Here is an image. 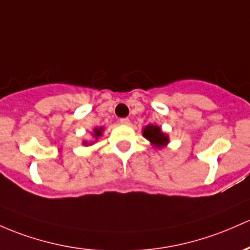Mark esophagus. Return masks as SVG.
<instances>
[{"label": "esophagus", "mask_w": 250, "mask_h": 250, "mask_svg": "<svg viewBox=\"0 0 250 250\" xmlns=\"http://www.w3.org/2000/svg\"><path fill=\"white\" fill-rule=\"evenodd\" d=\"M120 123H121V125H128L130 123V121H129V119H127V117H125V119H121L120 120Z\"/></svg>", "instance_id": "esophagus-1"}]
</instances>
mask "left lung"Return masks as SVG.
I'll return each mask as SVG.
<instances>
[{"instance_id":"obj_1","label":"left lung","mask_w":250,"mask_h":250,"mask_svg":"<svg viewBox=\"0 0 250 250\" xmlns=\"http://www.w3.org/2000/svg\"><path fill=\"white\" fill-rule=\"evenodd\" d=\"M142 135L149 141L153 147L161 149L169 144V136L167 133H164L161 127L156 125H148L142 129Z\"/></svg>"}]
</instances>
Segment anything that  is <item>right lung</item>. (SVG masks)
<instances>
[{
  "mask_svg": "<svg viewBox=\"0 0 250 250\" xmlns=\"http://www.w3.org/2000/svg\"><path fill=\"white\" fill-rule=\"evenodd\" d=\"M103 131H104V127H96V128H94V130L91 131V135H92V138H94V141H83V142H82V144H83L84 146H91V145L94 144V142L97 141V140L103 135Z\"/></svg>",
  "mask_w": 250,
  "mask_h": 250,
  "instance_id": "add662e5",
  "label": "right lung"
}]
</instances>
